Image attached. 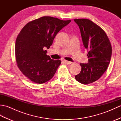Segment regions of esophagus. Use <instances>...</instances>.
Masks as SVG:
<instances>
[{"mask_svg":"<svg viewBox=\"0 0 121 121\" xmlns=\"http://www.w3.org/2000/svg\"><path fill=\"white\" fill-rule=\"evenodd\" d=\"M63 62H65L66 64H67V65H70V64L72 63V62H70V61H66V60H63Z\"/></svg>","mask_w":121,"mask_h":121,"instance_id":"obj_1","label":"esophagus"}]
</instances>
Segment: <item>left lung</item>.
Segmentation results:
<instances>
[{
  "label": "left lung",
  "mask_w": 121,
  "mask_h": 121,
  "mask_svg": "<svg viewBox=\"0 0 121 121\" xmlns=\"http://www.w3.org/2000/svg\"><path fill=\"white\" fill-rule=\"evenodd\" d=\"M74 21L80 30L84 47L88 51V63L80 64L81 71L75 78L86 85L98 80L107 70L111 60L112 47L106 33L98 25L86 19Z\"/></svg>",
  "instance_id": "left-lung-1"
}]
</instances>
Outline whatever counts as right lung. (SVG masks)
<instances>
[{
    "label": "right lung",
    "mask_w": 121,
    "mask_h": 121,
    "mask_svg": "<svg viewBox=\"0 0 121 121\" xmlns=\"http://www.w3.org/2000/svg\"><path fill=\"white\" fill-rule=\"evenodd\" d=\"M71 21L43 17L28 23L17 35L15 45L17 65L33 82L43 84L55 75L61 61L51 59L45 49L50 48L57 33Z\"/></svg>",
    "instance_id": "add662e5"
}]
</instances>
